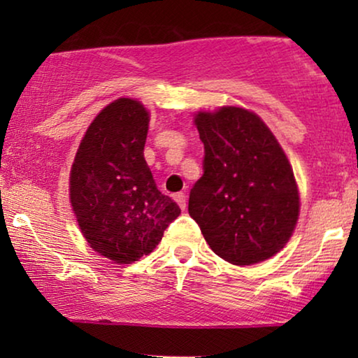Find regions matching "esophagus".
Instances as JSON below:
<instances>
[{
    "label": "esophagus",
    "mask_w": 358,
    "mask_h": 358,
    "mask_svg": "<svg viewBox=\"0 0 358 358\" xmlns=\"http://www.w3.org/2000/svg\"><path fill=\"white\" fill-rule=\"evenodd\" d=\"M174 200H176V202H178L180 210H185V194H182V192L176 194L174 195Z\"/></svg>",
    "instance_id": "obj_1"
}]
</instances>
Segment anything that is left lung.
Here are the masks:
<instances>
[{
  "mask_svg": "<svg viewBox=\"0 0 358 358\" xmlns=\"http://www.w3.org/2000/svg\"><path fill=\"white\" fill-rule=\"evenodd\" d=\"M203 174L190 190L189 215L212 251L251 266L282 251L300 213L295 176L261 117L224 106L195 115Z\"/></svg>",
  "mask_w": 358,
  "mask_h": 358,
  "instance_id": "left-lung-1",
  "label": "left lung"
}]
</instances>
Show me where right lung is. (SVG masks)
<instances>
[{
    "label": "right lung",
    "mask_w": 358,
    "mask_h": 358,
    "mask_svg": "<svg viewBox=\"0 0 358 358\" xmlns=\"http://www.w3.org/2000/svg\"><path fill=\"white\" fill-rule=\"evenodd\" d=\"M148 122L141 102H110L87 127L71 166L70 202L83 236L117 264L150 254L180 213L145 161Z\"/></svg>",
    "instance_id": "right-lung-1"
}]
</instances>
